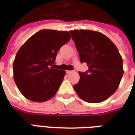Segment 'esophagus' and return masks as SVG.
Here are the masks:
<instances>
[{"mask_svg": "<svg viewBox=\"0 0 135 135\" xmlns=\"http://www.w3.org/2000/svg\"><path fill=\"white\" fill-rule=\"evenodd\" d=\"M73 72H74V71H66V73H67L68 74H69L73 73Z\"/></svg>", "mask_w": 135, "mask_h": 135, "instance_id": "esophagus-1", "label": "esophagus"}]
</instances>
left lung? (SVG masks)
<instances>
[{"label": "left lung", "mask_w": 135, "mask_h": 135, "mask_svg": "<svg viewBox=\"0 0 135 135\" xmlns=\"http://www.w3.org/2000/svg\"><path fill=\"white\" fill-rule=\"evenodd\" d=\"M80 61L88 71L79 72V82L74 85L79 97L88 103L104 101L118 89L124 74L122 58L113 42L96 31L71 30Z\"/></svg>", "instance_id": "1"}]
</instances>
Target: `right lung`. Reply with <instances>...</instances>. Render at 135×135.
<instances>
[{
  "instance_id": "add662e5",
  "label": "right lung",
  "mask_w": 135,
  "mask_h": 135,
  "mask_svg": "<svg viewBox=\"0 0 135 135\" xmlns=\"http://www.w3.org/2000/svg\"><path fill=\"white\" fill-rule=\"evenodd\" d=\"M70 38L67 31L42 30L19 48L13 61V79L26 98L41 103L56 95L66 71L54 69V63L59 49Z\"/></svg>"
}]
</instances>
